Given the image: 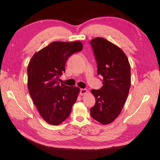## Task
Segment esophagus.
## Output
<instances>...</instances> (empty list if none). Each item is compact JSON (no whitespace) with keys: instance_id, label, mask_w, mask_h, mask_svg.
I'll list each match as a JSON object with an SVG mask.
<instances>
[{"instance_id":"34e87169","label":"esophagus","mask_w":160,"mask_h":160,"mask_svg":"<svg viewBox=\"0 0 160 160\" xmlns=\"http://www.w3.org/2000/svg\"><path fill=\"white\" fill-rule=\"evenodd\" d=\"M87 93H88V90H87L86 89H80V94L81 96L85 95V94H86Z\"/></svg>"}]
</instances>
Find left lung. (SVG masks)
Instances as JSON below:
<instances>
[{"instance_id":"1","label":"left lung","mask_w":160,"mask_h":160,"mask_svg":"<svg viewBox=\"0 0 160 160\" xmlns=\"http://www.w3.org/2000/svg\"><path fill=\"white\" fill-rule=\"evenodd\" d=\"M97 63V74L103 77V86L92 90L95 104L90 115L104 125L113 122L120 114L131 87V66L123 51L104 38L92 39Z\"/></svg>"}]
</instances>
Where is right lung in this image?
Listing matches in <instances>:
<instances>
[{
  "label": "right lung",
  "mask_w": 160,
  "mask_h": 160,
  "mask_svg": "<svg viewBox=\"0 0 160 160\" xmlns=\"http://www.w3.org/2000/svg\"><path fill=\"white\" fill-rule=\"evenodd\" d=\"M80 42H53L35 53L28 67V85L34 104L42 118L58 125L68 117L80 89L60 85L59 77L72 54L82 51Z\"/></svg>",
  "instance_id": "obj_1"
}]
</instances>
